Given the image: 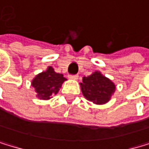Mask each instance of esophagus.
Instances as JSON below:
<instances>
[{
    "label": "esophagus",
    "instance_id": "34e87169",
    "mask_svg": "<svg viewBox=\"0 0 149 149\" xmlns=\"http://www.w3.org/2000/svg\"><path fill=\"white\" fill-rule=\"evenodd\" d=\"M68 78H70V79H74V81H77V79H79V76L78 75H70V76H68Z\"/></svg>",
    "mask_w": 149,
    "mask_h": 149
}]
</instances>
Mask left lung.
Masks as SVG:
<instances>
[{"label":"left lung","mask_w":149,"mask_h":149,"mask_svg":"<svg viewBox=\"0 0 149 149\" xmlns=\"http://www.w3.org/2000/svg\"><path fill=\"white\" fill-rule=\"evenodd\" d=\"M83 96L94 104H105L111 100L114 93L115 84L107 77L103 76L101 71H94L88 77L82 78L79 83Z\"/></svg>","instance_id":"left-lung-1"}]
</instances>
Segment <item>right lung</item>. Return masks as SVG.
<instances>
[{
    "label": "right lung",
    "instance_id": "right-lung-1",
    "mask_svg": "<svg viewBox=\"0 0 149 149\" xmlns=\"http://www.w3.org/2000/svg\"><path fill=\"white\" fill-rule=\"evenodd\" d=\"M67 79L60 73H56L49 66L45 71L37 74L32 79L31 85L35 88L36 96L40 100H49L53 94H56Z\"/></svg>",
    "mask_w": 149,
    "mask_h": 149
}]
</instances>
